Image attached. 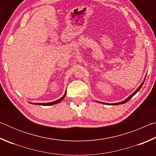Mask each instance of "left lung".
<instances>
[{
	"label": "left lung",
	"mask_w": 156,
	"mask_h": 156,
	"mask_svg": "<svg viewBox=\"0 0 156 156\" xmlns=\"http://www.w3.org/2000/svg\"><path fill=\"white\" fill-rule=\"evenodd\" d=\"M146 76H145V77H144V80H143V82H142V83L140 84V85L138 88H137V89L136 90L133 92V94H132L131 95H130V96H129L127 98H126L125 100H123V101H122V102H117V103H113V104H110V105H122V104H125V102H128L129 100H130L132 97H133L134 95H135L137 92H138L140 89H141V87H142V85H143V84H144V80H145V78H146ZM98 102H100V103H102V104H105V105H107V103H105V102H99V101H97Z\"/></svg>",
	"instance_id": "8db88e82"
}]
</instances>
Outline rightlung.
I'll return each instance as SVG.
<instances>
[{"mask_svg": "<svg viewBox=\"0 0 156 156\" xmlns=\"http://www.w3.org/2000/svg\"><path fill=\"white\" fill-rule=\"evenodd\" d=\"M66 92L67 91H65V94L63 95V96L60 98V99H58V100H55V101H53V102H46V103H32V102H30V103H31V104H33V105H43V106H49V105H55V104H57V103H59L60 102H61L62 100L64 99V98L65 97V96H66Z\"/></svg>", "mask_w": 156, "mask_h": 156, "instance_id": "1", "label": "right lung"}]
</instances>
